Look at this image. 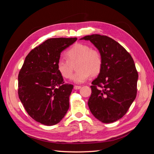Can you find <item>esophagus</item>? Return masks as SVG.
Returning a JSON list of instances; mask_svg holds the SVG:
<instances>
[{"instance_id": "obj_1", "label": "esophagus", "mask_w": 154, "mask_h": 154, "mask_svg": "<svg viewBox=\"0 0 154 154\" xmlns=\"http://www.w3.org/2000/svg\"><path fill=\"white\" fill-rule=\"evenodd\" d=\"M81 88H82V87L79 86V85H75L74 86V89H79Z\"/></svg>"}]
</instances>
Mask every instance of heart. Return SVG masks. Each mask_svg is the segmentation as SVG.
<instances>
[{"label":"heart","mask_w":154,"mask_h":154,"mask_svg":"<svg viewBox=\"0 0 154 154\" xmlns=\"http://www.w3.org/2000/svg\"><path fill=\"white\" fill-rule=\"evenodd\" d=\"M66 55L68 60L60 58L57 63L58 71L66 79L71 78L72 67L71 63L77 60L75 68L77 70L72 77L75 83H83L88 80L90 75L98 74L102 66V58L96 50L91 49L88 45L78 43L67 50Z\"/></svg>","instance_id":"1"}]
</instances>
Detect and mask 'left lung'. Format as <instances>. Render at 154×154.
<instances>
[{"label": "left lung", "mask_w": 154, "mask_h": 154, "mask_svg": "<svg viewBox=\"0 0 154 154\" xmlns=\"http://www.w3.org/2000/svg\"><path fill=\"white\" fill-rule=\"evenodd\" d=\"M80 40L90 41L102 58L101 70L90 87L89 110L104 123L118 121L127 113L137 96L138 72L133 58L108 36L92 34Z\"/></svg>", "instance_id": "8db88e82"}]
</instances>
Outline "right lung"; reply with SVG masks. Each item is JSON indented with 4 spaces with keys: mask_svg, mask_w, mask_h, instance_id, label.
Masks as SVG:
<instances>
[{
    "mask_svg": "<svg viewBox=\"0 0 154 154\" xmlns=\"http://www.w3.org/2000/svg\"><path fill=\"white\" fill-rule=\"evenodd\" d=\"M77 38H50L33 49L18 75V94L29 115L47 126L59 122L69 108L73 85L64 83L57 63Z\"/></svg>",
    "mask_w": 154,
    "mask_h": 154,
    "instance_id": "obj_1",
    "label": "right lung"
}]
</instances>
